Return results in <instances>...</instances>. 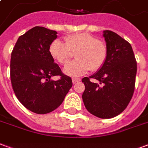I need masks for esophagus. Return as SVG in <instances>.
<instances>
[{"label": "esophagus", "instance_id": "1", "mask_svg": "<svg viewBox=\"0 0 148 148\" xmlns=\"http://www.w3.org/2000/svg\"><path fill=\"white\" fill-rule=\"evenodd\" d=\"M80 78H73V79H72V82L74 84L76 83V82H80Z\"/></svg>", "mask_w": 148, "mask_h": 148}]
</instances>
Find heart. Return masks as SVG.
<instances>
[{"label":"heart","instance_id":"heart-1","mask_svg":"<svg viewBox=\"0 0 148 148\" xmlns=\"http://www.w3.org/2000/svg\"><path fill=\"white\" fill-rule=\"evenodd\" d=\"M64 42L55 39L49 46V54L61 65L67 62L71 52H75V60L69 62L63 73L70 77H78L90 71H97L105 64L108 55L105 42L87 32L69 35Z\"/></svg>","mask_w":148,"mask_h":148}]
</instances>
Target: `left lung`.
<instances>
[{
    "instance_id": "left-lung-1",
    "label": "left lung",
    "mask_w": 148,
    "mask_h": 148,
    "mask_svg": "<svg viewBox=\"0 0 148 148\" xmlns=\"http://www.w3.org/2000/svg\"><path fill=\"white\" fill-rule=\"evenodd\" d=\"M108 55L103 66L90 76L99 81L92 83L82 78L84 105L91 114L102 119L116 116L127 108L133 95L137 65L132 47L119 35L103 32Z\"/></svg>"
}]
</instances>
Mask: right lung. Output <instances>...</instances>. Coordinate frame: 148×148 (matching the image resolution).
<instances>
[{
    "mask_svg": "<svg viewBox=\"0 0 148 148\" xmlns=\"http://www.w3.org/2000/svg\"><path fill=\"white\" fill-rule=\"evenodd\" d=\"M56 38L55 31L36 26L19 37L12 52V89L21 104L37 114L57 109L73 85L49 54V46ZM56 75L60 79L52 80Z\"/></svg>",
    "mask_w": 148,
    "mask_h": 148,
    "instance_id": "add662e5",
    "label": "right lung"
}]
</instances>
